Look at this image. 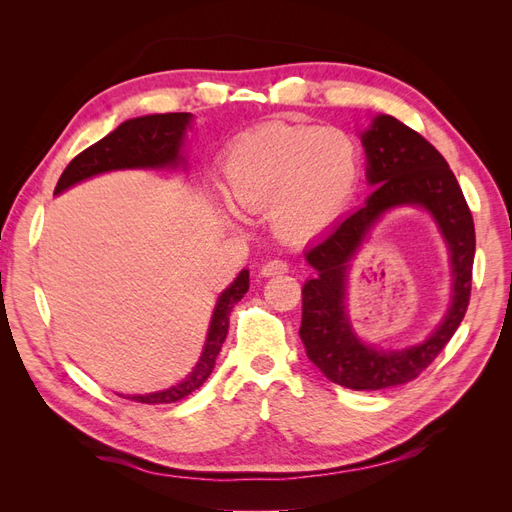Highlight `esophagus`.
<instances>
[{
	"label": "esophagus",
	"instance_id": "1",
	"mask_svg": "<svg viewBox=\"0 0 512 512\" xmlns=\"http://www.w3.org/2000/svg\"><path fill=\"white\" fill-rule=\"evenodd\" d=\"M288 271V265L284 260H277V258H273V260H267L265 265L260 267V275H265V277H271V275H280V273H286Z\"/></svg>",
	"mask_w": 512,
	"mask_h": 512
}]
</instances>
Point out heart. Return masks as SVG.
<instances>
[{
    "label": "heart",
    "instance_id": "heart-1",
    "mask_svg": "<svg viewBox=\"0 0 512 512\" xmlns=\"http://www.w3.org/2000/svg\"><path fill=\"white\" fill-rule=\"evenodd\" d=\"M361 181V149L344 128L267 123L222 160V190L245 213H267L275 237L307 241L344 213ZM230 222L232 215L220 211Z\"/></svg>",
    "mask_w": 512,
    "mask_h": 512
}]
</instances>
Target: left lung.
<instances>
[{"label": "left lung", "mask_w": 512, "mask_h": 512, "mask_svg": "<svg viewBox=\"0 0 512 512\" xmlns=\"http://www.w3.org/2000/svg\"><path fill=\"white\" fill-rule=\"evenodd\" d=\"M367 203L339 222L305 252L316 271L303 286L301 342L324 376L354 391H380L421 376L461 324L470 303L474 222L459 183L440 151L391 115H376L361 132ZM397 206H421L437 222L452 262V305L434 333L421 345L382 351L361 343L345 307L349 262L384 212Z\"/></svg>", "instance_id": "left-lung-1"}]
</instances>
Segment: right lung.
<instances>
[{
	"mask_svg": "<svg viewBox=\"0 0 512 512\" xmlns=\"http://www.w3.org/2000/svg\"><path fill=\"white\" fill-rule=\"evenodd\" d=\"M192 119L194 117L190 113H164L123 121L117 130L104 136L96 145L87 147L66 166L55 185V196L66 192L76 183L102 173H111V170L181 166L185 162V132L192 128ZM247 288H250V271L243 269L215 303L203 354H200L188 378L170 386V389L145 395H128V399L141 401V404H173V401H179L196 391L211 376L215 359H218L228 333V316L232 307L243 299Z\"/></svg>",
	"mask_w": 512,
	"mask_h": 512,
	"instance_id": "right-lung-1",
	"label": "right lung"
}]
</instances>
